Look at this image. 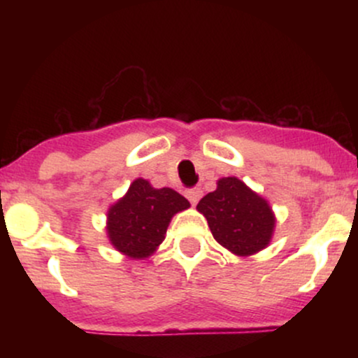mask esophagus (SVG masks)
<instances>
[{
    "instance_id": "esophagus-1",
    "label": "esophagus",
    "mask_w": 358,
    "mask_h": 358,
    "mask_svg": "<svg viewBox=\"0 0 358 358\" xmlns=\"http://www.w3.org/2000/svg\"><path fill=\"white\" fill-rule=\"evenodd\" d=\"M187 199L190 200L192 205H196L199 200L202 199V190L200 188H190V190H187Z\"/></svg>"
}]
</instances>
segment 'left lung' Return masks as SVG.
Instances as JSON below:
<instances>
[{"mask_svg": "<svg viewBox=\"0 0 358 358\" xmlns=\"http://www.w3.org/2000/svg\"><path fill=\"white\" fill-rule=\"evenodd\" d=\"M203 213L213 239L236 256H250L268 248L274 232L273 208L236 176L217 182V190L196 205Z\"/></svg>", "mask_w": 358, "mask_h": 358, "instance_id": "8db88e82", "label": "left lung"}]
</instances>
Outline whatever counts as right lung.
Instances as JSON below:
<instances>
[{"mask_svg": "<svg viewBox=\"0 0 358 358\" xmlns=\"http://www.w3.org/2000/svg\"><path fill=\"white\" fill-rule=\"evenodd\" d=\"M190 207L185 196L171 188H153L136 178L129 190L108 210V237L119 252L131 259H145L165 241L175 213Z\"/></svg>", "mask_w": 358, "mask_h": 358, "instance_id": "1", "label": "right lung"}]
</instances>
